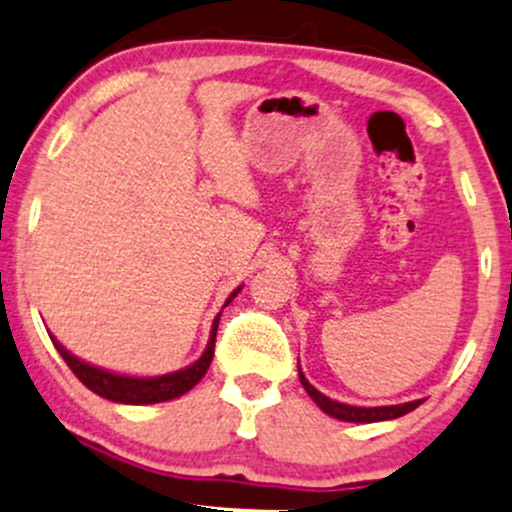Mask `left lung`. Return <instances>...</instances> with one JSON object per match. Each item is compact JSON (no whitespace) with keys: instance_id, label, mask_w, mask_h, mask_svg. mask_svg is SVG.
Listing matches in <instances>:
<instances>
[{"instance_id":"obj_1","label":"left lung","mask_w":512,"mask_h":512,"mask_svg":"<svg viewBox=\"0 0 512 512\" xmlns=\"http://www.w3.org/2000/svg\"><path fill=\"white\" fill-rule=\"evenodd\" d=\"M298 378H301V385L305 387V392H308L310 399H313L325 414H330L339 421H351V424H373V421L399 419V416L409 414V411H414L421 402H424V399H414V402L392 404V407H354V404L337 402V399H330L327 395H322L320 390H315V387L305 380L301 366H298Z\"/></svg>"}]
</instances>
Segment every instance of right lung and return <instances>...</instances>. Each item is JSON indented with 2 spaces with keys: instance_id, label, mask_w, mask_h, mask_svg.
Returning a JSON list of instances; mask_svg holds the SVG:
<instances>
[{
  "instance_id": "add662e5",
  "label": "right lung",
  "mask_w": 512,
  "mask_h": 512,
  "mask_svg": "<svg viewBox=\"0 0 512 512\" xmlns=\"http://www.w3.org/2000/svg\"><path fill=\"white\" fill-rule=\"evenodd\" d=\"M236 289L228 296L226 305L238 296ZM223 305V308H226ZM219 317L221 313L214 317V325H211V334L204 354L197 358L192 366L175 370V373H166V375H156V378H134V375H120V373H110V370H103L98 366H91V363L81 361L76 358L72 351H67L64 346L52 337V344L55 349L60 351V356L64 358L72 373L76 378L84 383L88 390L96 392L110 402H120V404H156V402H168V399H175L185 392H190L199 380L204 378L211 366V358H214V342H216V327H219Z\"/></svg>"
}]
</instances>
